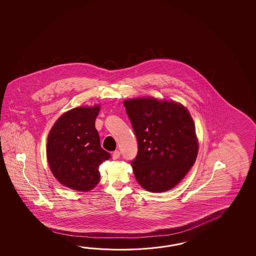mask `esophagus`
<instances>
[{"label": "esophagus", "instance_id": "34e87169", "mask_svg": "<svg viewBox=\"0 0 256 256\" xmlns=\"http://www.w3.org/2000/svg\"><path fill=\"white\" fill-rule=\"evenodd\" d=\"M120 152L119 151H114V152H112V159H118V158H120Z\"/></svg>", "mask_w": 256, "mask_h": 256}]
</instances>
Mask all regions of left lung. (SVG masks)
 Masks as SVG:
<instances>
[{
	"label": "left lung",
	"instance_id": "1",
	"mask_svg": "<svg viewBox=\"0 0 256 256\" xmlns=\"http://www.w3.org/2000/svg\"><path fill=\"white\" fill-rule=\"evenodd\" d=\"M138 141L132 162L137 182L150 192L172 190L196 162L198 139L188 110L174 100L139 97L124 100Z\"/></svg>",
	"mask_w": 256,
	"mask_h": 256
}]
</instances>
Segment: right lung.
<instances>
[{"label": "right lung", "instance_id": "obj_1", "mask_svg": "<svg viewBox=\"0 0 256 256\" xmlns=\"http://www.w3.org/2000/svg\"><path fill=\"white\" fill-rule=\"evenodd\" d=\"M100 105L82 106L64 112L48 136L46 158L60 184L88 192L100 180L98 166L110 158L100 144L95 120Z\"/></svg>", "mask_w": 256, "mask_h": 256}]
</instances>
